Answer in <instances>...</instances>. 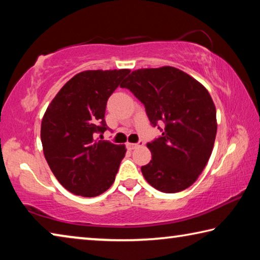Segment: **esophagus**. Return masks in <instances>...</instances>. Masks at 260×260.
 I'll list each match as a JSON object with an SVG mask.
<instances>
[{"instance_id":"1","label":"esophagus","mask_w":260,"mask_h":260,"mask_svg":"<svg viewBox=\"0 0 260 260\" xmlns=\"http://www.w3.org/2000/svg\"><path fill=\"white\" fill-rule=\"evenodd\" d=\"M142 142H139V143H131V142H127L126 143V148L128 149V150H133V149H135V148H138V147H140V146H142Z\"/></svg>"}]
</instances>
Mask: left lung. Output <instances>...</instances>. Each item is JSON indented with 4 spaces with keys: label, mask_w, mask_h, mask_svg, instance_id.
Returning <instances> with one entry per match:
<instances>
[{
    "label": "left lung",
    "mask_w": 260,
    "mask_h": 260,
    "mask_svg": "<svg viewBox=\"0 0 260 260\" xmlns=\"http://www.w3.org/2000/svg\"><path fill=\"white\" fill-rule=\"evenodd\" d=\"M120 87L144 104L153 126L165 125L160 138L147 144L151 160L141 167L144 179L167 193L190 187L208 164L217 135V112L208 89L173 67L135 70Z\"/></svg>",
    "instance_id": "left-lung-1"
}]
</instances>
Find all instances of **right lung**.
I'll return each instance as SVG.
<instances>
[{
    "label": "right lung",
    "instance_id": "obj_1",
    "mask_svg": "<svg viewBox=\"0 0 260 260\" xmlns=\"http://www.w3.org/2000/svg\"><path fill=\"white\" fill-rule=\"evenodd\" d=\"M129 72L121 69L78 73L60 88L43 114L46 160L58 182L74 195L99 196L116 179L126 148L96 136L107 129L108 99Z\"/></svg>",
    "mask_w": 260,
    "mask_h": 260
}]
</instances>
